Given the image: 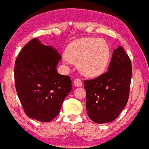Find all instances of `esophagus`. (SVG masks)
Masks as SVG:
<instances>
[{"instance_id": "esophagus-1", "label": "esophagus", "mask_w": 149, "mask_h": 149, "mask_svg": "<svg viewBox=\"0 0 149 149\" xmlns=\"http://www.w3.org/2000/svg\"><path fill=\"white\" fill-rule=\"evenodd\" d=\"M73 83H74V85L76 86V87H80L82 86V82H81V81L79 79H75L74 81H73Z\"/></svg>"}]
</instances>
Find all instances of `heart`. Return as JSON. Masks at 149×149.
<instances>
[{
  "mask_svg": "<svg viewBox=\"0 0 149 149\" xmlns=\"http://www.w3.org/2000/svg\"><path fill=\"white\" fill-rule=\"evenodd\" d=\"M65 61L77 65L84 76L90 78L102 74L109 64L110 49L103 39L84 37L70 42L65 50Z\"/></svg>",
  "mask_w": 149,
  "mask_h": 149,
  "instance_id": "b5f03b06",
  "label": "heart"
}]
</instances>
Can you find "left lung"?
<instances>
[{
  "label": "left lung",
  "instance_id": "8db88e82",
  "mask_svg": "<svg viewBox=\"0 0 149 149\" xmlns=\"http://www.w3.org/2000/svg\"><path fill=\"white\" fill-rule=\"evenodd\" d=\"M132 63L121 46L114 50L108 71L84 81L86 108L90 118L96 123L113 121L129 99Z\"/></svg>",
  "mask_w": 149,
  "mask_h": 149
}]
</instances>
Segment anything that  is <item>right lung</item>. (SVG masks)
I'll use <instances>...</instances> for the list:
<instances>
[{
	"label": "right lung",
	"mask_w": 149,
	"mask_h": 149,
	"mask_svg": "<svg viewBox=\"0 0 149 149\" xmlns=\"http://www.w3.org/2000/svg\"><path fill=\"white\" fill-rule=\"evenodd\" d=\"M62 57L56 48L37 38L26 44L15 61L16 91L25 113L38 121L49 122L59 113L71 91V79L57 73Z\"/></svg>",
	"instance_id": "1"
}]
</instances>
